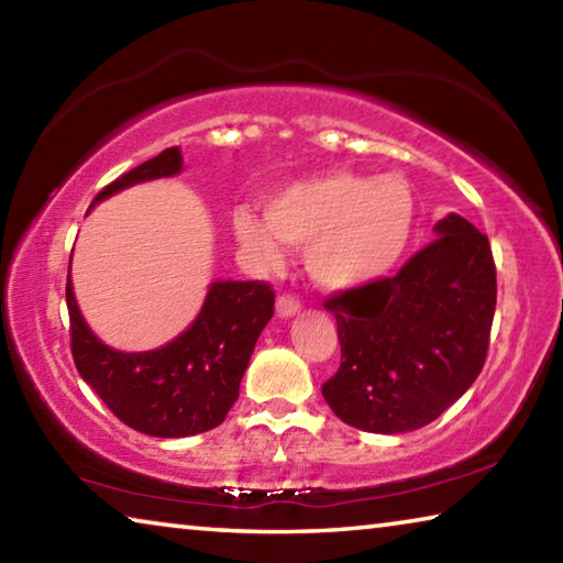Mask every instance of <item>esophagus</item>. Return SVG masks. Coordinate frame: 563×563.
<instances>
[{"instance_id": "1", "label": "esophagus", "mask_w": 563, "mask_h": 563, "mask_svg": "<svg viewBox=\"0 0 563 563\" xmlns=\"http://www.w3.org/2000/svg\"><path fill=\"white\" fill-rule=\"evenodd\" d=\"M298 310H300V300L295 298V295H290V292H283L280 298H278V316L280 318H290Z\"/></svg>"}]
</instances>
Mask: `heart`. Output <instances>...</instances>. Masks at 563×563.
<instances>
[{
  "mask_svg": "<svg viewBox=\"0 0 563 563\" xmlns=\"http://www.w3.org/2000/svg\"><path fill=\"white\" fill-rule=\"evenodd\" d=\"M265 221L247 211L233 218L235 235L263 265H278L283 245L308 251V271L330 290L375 283L402 258L415 233L417 201L399 176L350 170L302 180L265 206Z\"/></svg>",
  "mask_w": 563,
  "mask_h": 563,
  "instance_id": "b5f03b06",
  "label": "heart"
}]
</instances>
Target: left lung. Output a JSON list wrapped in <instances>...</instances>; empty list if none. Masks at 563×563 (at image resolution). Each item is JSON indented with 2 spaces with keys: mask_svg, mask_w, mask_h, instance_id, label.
Masks as SVG:
<instances>
[{
  "mask_svg": "<svg viewBox=\"0 0 563 563\" xmlns=\"http://www.w3.org/2000/svg\"><path fill=\"white\" fill-rule=\"evenodd\" d=\"M389 278L330 295L340 367L322 397L342 422L397 434L434 422L479 377L497 308L489 238L450 213Z\"/></svg>",
  "mask_w": 563,
  "mask_h": 563,
  "instance_id": "8db88e82",
  "label": "left lung"
}]
</instances>
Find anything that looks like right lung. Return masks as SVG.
<instances>
[{
  "instance_id": "obj_1",
  "label": "right lung",
  "mask_w": 563,
  "mask_h": 563,
  "mask_svg": "<svg viewBox=\"0 0 563 563\" xmlns=\"http://www.w3.org/2000/svg\"><path fill=\"white\" fill-rule=\"evenodd\" d=\"M180 166V151L170 146L103 186L93 203L141 180L174 176ZM66 308L74 365L103 405L136 432L190 437L213 430L233 407L255 342L273 318L275 292L263 280L213 283L194 325L151 352L103 345L81 318L71 278H66Z\"/></svg>"
}]
</instances>
